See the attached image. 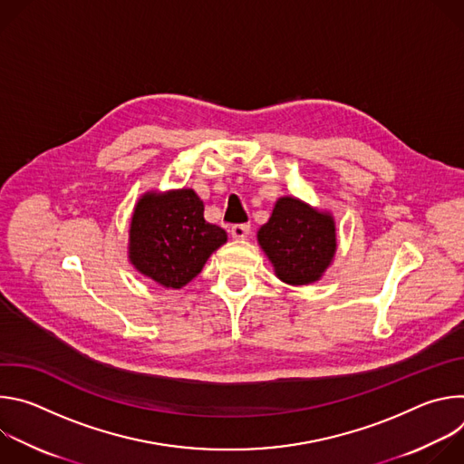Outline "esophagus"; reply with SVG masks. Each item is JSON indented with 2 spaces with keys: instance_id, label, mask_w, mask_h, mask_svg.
Here are the masks:
<instances>
[{
  "instance_id": "esophagus-1",
  "label": "esophagus",
  "mask_w": 464,
  "mask_h": 464,
  "mask_svg": "<svg viewBox=\"0 0 464 464\" xmlns=\"http://www.w3.org/2000/svg\"><path fill=\"white\" fill-rule=\"evenodd\" d=\"M249 235V226L247 224H235L231 226V237L235 240H244Z\"/></svg>"
}]
</instances>
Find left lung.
<instances>
[{
    "label": "left lung",
    "instance_id": "1",
    "mask_svg": "<svg viewBox=\"0 0 464 464\" xmlns=\"http://www.w3.org/2000/svg\"><path fill=\"white\" fill-rule=\"evenodd\" d=\"M256 238L277 277L294 286L319 281L336 253L334 218L294 196L279 198Z\"/></svg>",
    "mask_w": 464,
    "mask_h": 464
}]
</instances>
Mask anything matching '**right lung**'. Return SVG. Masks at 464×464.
<instances>
[{
    "mask_svg": "<svg viewBox=\"0 0 464 464\" xmlns=\"http://www.w3.org/2000/svg\"><path fill=\"white\" fill-rule=\"evenodd\" d=\"M226 240V231L204 218V202L192 188L147 192L131 215L128 256L158 285L181 288Z\"/></svg>",
    "mask_w": 464,
    "mask_h": 464,
    "instance_id": "obj_1",
    "label": "right lung"
}]
</instances>
